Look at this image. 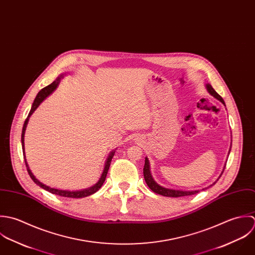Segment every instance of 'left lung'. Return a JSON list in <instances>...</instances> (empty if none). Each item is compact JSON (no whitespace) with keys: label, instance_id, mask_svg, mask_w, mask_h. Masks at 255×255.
<instances>
[{"label":"left lung","instance_id":"1","mask_svg":"<svg viewBox=\"0 0 255 255\" xmlns=\"http://www.w3.org/2000/svg\"><path fill=\"white\" fill-rule=\"evenodd\" d=\"M206 89H207L208 93H209L211 96H213L215 99H217L218 101H220V102H222V103L226 106L224 100L216 93V91L212 88V86H211L210 84H206ZM230 152H231V148H230V151H229L228 155L230 154ZM225 166H226V163H225V165H224V168H223V170H222L220 176L218 177V179H217L212 185H214V184L219 180V178L222 176V174H223V172H224V169H225ZM144 178H145V181H146L147 185L150 187V189H151L152 191H153V192L156 193V194H159V195H162V196H165V197H182V196H189V195H193V194H196V193L199 192V190L185 191V190H177V189L165 188V187L159 185L158 183H156L155 180L153 178L152 173H151L150 161H149V158H148L147 156H146V158H145V165H144ZM212 185H210L209 187H211ZM209 187L203 188L202 190L207 189V188H209Z\"/></svg>","mask_w":255,"mask_h":255}]
</instances>
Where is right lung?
Returning a JSON list of instances; mask_svg holds the SVG:
<instances>
[{
	"mask_svg": "<svg viewBox=\"0 0 255 255\" xmlns=\"http://www.w3.org/2000/svg\"><path fill=\"white\" fill-rule=\"evenodd\" d=\"M63 78V75H60L56 81H54L52 83L51 85L47 86L46 88L42 89L36 96L34 102L31 105V109L28 113V116L27 118L25 119L24 121V124H23V127H22V132H21V147H22V152H23V157H24V161H25V165H26V168H27V172L29 174V176L31 177V179L38 185L40 186L41 188L45 189L46 191H49L52 194H55V195H59V196H62V197H68V198H84V197H87V196H90L94 193H96L101 187L102 186V184L104 183L105 181V177L107 175V172H108V169H109V166H110V163H111V160H112V157L114 155V153L116 152V149L115 150H112L106 160H105V164H104V168H103V171H102V176L101 178L99 179V181L93 185L92 187H89V188H86V189H83V190H73V191H70V190H62V189H57V188H53L50 187L44 183H42L41 181H39L35 176L34 174L31 172L29 166H28V163L26 161V158H25V153H24V134H25V130H26V126H27V123H28V120H29V117L31 116V114L35 111V109L40 105V103L43 102L47 97H49L51 95L52 93L57 89L59 83H60V80Z\"/></svg>",
	"mask_w": 255,
	"mask_h": 255,
	"instance_id": "1",
	"label": "right lung"
}]
</instances>
